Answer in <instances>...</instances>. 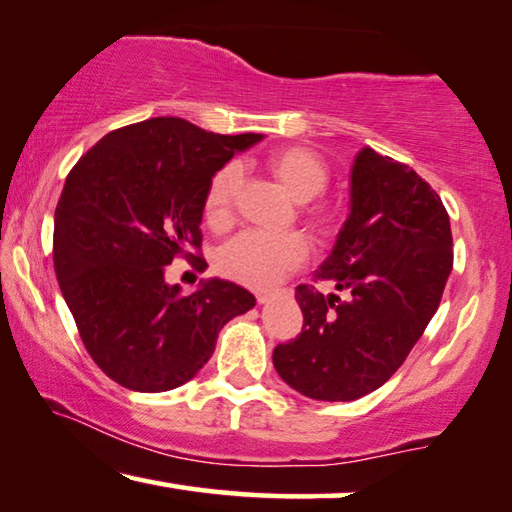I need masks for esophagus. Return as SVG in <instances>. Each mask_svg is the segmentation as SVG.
<instances>
[{"instance_id":"obj_1","label":"esophagus","mask_w":512,"mask_h":512,"mask_svg":"<svg viewBox=\"0 0 512 512\" xmlns=\"http://www.w3.org/2000/svg\"><path fill=\"white\" fill-rule=\"evenodd\" d=\"M274 295H277V293H267V290H258L256 300H258V304H265V302H270ZM283 295H286V290H283Z\"/></svg>"}]
</instances>
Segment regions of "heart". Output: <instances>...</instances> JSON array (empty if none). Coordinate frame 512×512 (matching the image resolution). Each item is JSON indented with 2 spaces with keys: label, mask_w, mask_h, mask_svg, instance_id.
<instances>
[{
  "label": "heart",
  "mask_w": 512,
  "mask_h": 512,
  "mask_svg": "<svg viewBox=\"0 0 512 512\" xmlns=\"http://www.w3.org/2000/svg\"><path fill=\"white\" fill-rule=\"evenodd\" d=\"M265 167L274 180L300 203V217L320 240L334 238L341 229V210L316 196L327 190L329 167L325 157L306 146H286L267 155ZM238 164H224L208 180L203 196V217L212 231H226L233 224L235 199L240 190ZM309 258V242L302 233L265 235L242 231L217 254V270L226 279L251 288H267L297 270Z\"/></svg>",
  "instance_id": "1"
}]
</instances>
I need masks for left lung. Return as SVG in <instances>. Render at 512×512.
I'll return each instance as SVG.
<instances>
[{"mask_svg": "<svg viewBox=\"0 0 512 512\" xmlns=\"http://www.w3.org/2000/svg\"><path fill=\"white\" fill-rule=\"evenodd\" d=\"M451 267L439 194L407 164L364 148L352 164L350 215L316 272L345 297L297 286L304 325L274 348L281 380L329 403L382 387L426 332Z\"/></svg>", "mask_w": 512, "mask_h": 512, "instance_id": "1", "label": "left lung"}]
</instances>
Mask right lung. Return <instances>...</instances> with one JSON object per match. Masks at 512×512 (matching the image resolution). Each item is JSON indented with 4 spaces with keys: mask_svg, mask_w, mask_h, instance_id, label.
<instances>
[{
    "mask_svg": "<svg viewBox=\"0 0 512 512\" xmlns=\"http://www.w3.org/2000/svg\"><path fill=\"white\" fill-rule=\"evenodd\" d=\"M261 139L157 116L112 130L70 169L54 210V272L86 352L121 387L157 393L192 380L219 329L256 304L222 279L183 295L164 267L201 261L208 180Z\"/></svg>",
    "mask_w": 512,
    "mask_h": 512,
    "instance_id": "add662e5",
    "label": "right lung"
}]
</instances>
